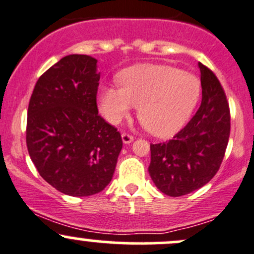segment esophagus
<instances>
[{"label":"esophagus","instance_id":"obj_1","mask_svg":"<svg viewBox=\"0 0 254 254\" xmlns=\"http://www.w3.org/2000/svg\"><path fill=\"white\" fill-rule=\"evenodd\" d=\"M122 140H123V143L125 144H129L131 143V142L133 141V137L131 135H129V133H122Z\"/></svg>","mask_w":254,"mask_h":254}]
</instances>
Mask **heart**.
<instances>
[{
	"label": "heart",
	"mask_w": 254,
	"mask_h": 254,
	"mask_svg": "<svg viewBox=\"0 0 254 254\" xmlns=\"http://www.w3.org/2000/svg\"><path fill=\"white\" fill-rule=\"evenodd\" d=\"M121 88L101 86L99 106L104 117L118 124L137 107L141 124L152 135H174L193 112L200 96V80L189 72L166 65L143 64L124 69Z\"/></svg>",
	"instance_id": "1"
}]
</instances>
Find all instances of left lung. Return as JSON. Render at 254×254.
Instances as JSON below:
<instances>
[{
    "instance_id": "obj_1",
    "label": "left lung",
    "mask_w": 254,
    "mask_h": 254,
    "mask_svg": "<svg viewBox=\"0 0 254 254\" xmlns=\"http://www.w3.org/2000/svg\"><path fill=\"white\" fill-rule=\"evenodd\" d=\"M202 100L188 124L163 143L150 144L149 176L169 196H182L210 182L224 158L230 112L221 83L199 63Z\"/></svg>"
}]
</instances>
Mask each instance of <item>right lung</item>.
Returning a JSON list of instances; mask_svg holds the SVG:
<instances>
[{"label": "right lung", "mask_w": 254, "mask_h": 254, "mask_svg": "<svg viewBox=\"0 0 254 254\" xmlns=\"http://www.w3.org/2000/svg\"><path fill=\"white\" fill-rule=\"evenodd\" d=\"M95 58L71 54L36 83L27 110L26 144L41 177L69 196H89L112 180L121 133L99 116Z\"/></svg>", "instance_id": "1"}]
</instances>
